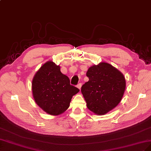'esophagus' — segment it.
Wrapping results in <instances>:
<instances>
[{"label": "esophagus", "instance_id": "obj_1", "mask_svg": "<svg viewBox=\"0 0 151 151\" xmlns=\"http://www.w3.org/2000/svg\"><path fill=\"white\" fill-rule=\"evenodd\" d=\"M81 85H82V84H81V83H78V85H77V87H78L80 90L81 87Z\"/></svg>", "mask_w": 151, "mask_h": 151}]
</instances>
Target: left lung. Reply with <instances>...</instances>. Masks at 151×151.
Listing matches in <instances>:
<instances>
[{
	"instance_id": "left-lung-1",
	"label": "left lung",
	"mask_w": 151,
	"mask_h": 151,
	"mask_svg": "<svg viewBox=\"0 0 151 151\" xmlns=\"http://www.w3.org/2000/svg\"><path fill=\"white\" fill-rule=\"evenodd\" d=\"M87 76L89 80L81 91L89 110L104 115L118 106L126 87L121 72L108 63H101L89 68Z\"/></svg>"
}]
</instances>
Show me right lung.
Here are the masks:
<instances>
[{"instance_id":"add662e5","label":"right lung","mask_w":151,"mask_h":151,"mask_svg":"<svg viewBox=\"0 0 151 151\" xmlns=\"http://www.w3.org/2000/svg\"><path fill=\"white\" fill-rule=\"evenodd\" d=\"M80 90L70 85L68 77L52 61L42 65L32 80L33 96L37 104L47 113L57 116L70 106L72 97Z\"/></svg>"}]
</instances>
